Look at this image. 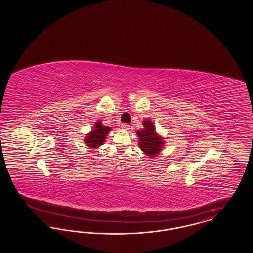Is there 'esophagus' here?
<instances>
[{
    "label": "esophagus",
    "instance_id": "obj_1",
    "mask_svg": "<svg viewBox=\"0 0 253 253\" xmlns=\"http://www.w3.org/2000/svg\"><path fill=\"white\" fill-rule=\"evenodd\" d=\"M121 129L124 130V131H129L130 130V125L126 124V123H123V124H121Z\"/></svg>",
    "mask_w": 253,
    "mask_h": 253
}]
</instances>
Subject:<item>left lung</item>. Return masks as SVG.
I'll list each match as a JSON object with an SVG mask.
<instances>
[{
	"label": "left lung",
	"mask_w": 253,
	"mask_h": 253,
	"mask_svg": "<svg viewBox=\"0 0 253 253\" xmlns=\"http://www.w3.org/2000/svg\"><path fill=\"white\" fill-rule=\"evenodd\" d=\"M142 122L143 129L136 131V134L138 136V145L146 156L150 157V158H154L161 152L165 144V140L164 137L157 133L153 121L146 119Z\"/></svg>",
	"instance_id": "1"
}]
</instances>
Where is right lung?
I'll return each mask as SVG.
<instances>
[{
    "instance_id": "1",
    "label": "right lung",
    "mask_w": 253,
    "mask_h": 253,
    "mask_svg": "<svg viewBox=\"0 0 253 253\" xmlns=\"http://www.w3.org/2000/svg\"><path fill=\"white\" fill-rule=\"evenodd\" d=\"M92 129L93 130L91 132L86 134L84 143L90 148L96 149L104 144L109 132L112 130V127L104 126L101 121H97L95 122V125Z\"/></svg>"
}]
</instances>
